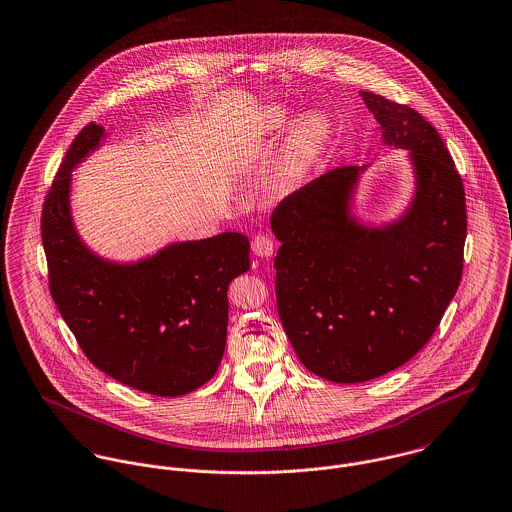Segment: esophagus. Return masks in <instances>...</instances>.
Here are the masks:
<instances>
[{"label": "esophagus", "instance_id": "1", "mask_svg": "<svg viewBox=\"0 0 512 512\" xmlns=\"http://www.w3.org/2000/svg\"><path fill=\"white\" fill-rule=\"evenodd\" d=\"M252 252L260 258H270L274 254V240L268 234H256L252 238Z\"/></svg>", "mask_w": 512, "mask_h": 512}]
</instances>
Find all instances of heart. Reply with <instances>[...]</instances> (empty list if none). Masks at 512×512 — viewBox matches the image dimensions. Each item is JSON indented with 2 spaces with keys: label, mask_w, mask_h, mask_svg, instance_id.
<instances>
[{
  "label": "heart",
  "mask_w": 512,
  "mask_h": 512,
  "mask_svg": "<svg viewBox=\"0 0 512 512\" xmlns=\"http://www.w3.org/2000/svg\"><path fill=\"white\" fill-rule=\"evenodd\" d=\"M291 115L283 107H266L258 111L242 129L233 148V162L240 168L250 166L262 152L264 144L276 139L289 125ZM330 139V125L325 115L309 111L299 117L283 142L276 189L281 195L295 191L317 166Z\"/></svg>",
  "instance_id": "1"
}]
</instances>
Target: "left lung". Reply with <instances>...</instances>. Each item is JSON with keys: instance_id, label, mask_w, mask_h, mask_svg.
Returning a JSON list of instances; mask_svg holds the SVG:
<instances>
[{"instance_id": "left-lung-1", "label": "left lung", "mask_w": 512, "mask_h": 512, "mask_svg": "<svg viewBox=\"0 0 512 512\" xmlns=\"http://www.w3.org/2000/svg\"><path fill=\"white\" fill-rule=\"evenodd\" d=\"M381 142L409 154L415 193L403 215L370 227L352 213L366 166H342L272 213L278 313L309 372L362 383L409 362L458 291L465 193L436 129L409 105L360 92Z\"/></svg>"}]
</instances>
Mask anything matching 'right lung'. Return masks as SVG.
Masks as SVG:
<instances>
[{
  "mask_svg": "<svg viewBox=\"0 0 512 512\" xmlns=\"http://www.w3.org/2000/svg\"><path fill=\"white\" fill-rule=\"evenodd\" d=\"M105 140L90 123L70 144L43 207L52 299L93 366L158 397L207 383L227 344V289L250 270L244 234L172 242L137 262H113L74 225L72 172Z\"/></svg>",
  "mask_w": 512,
  "mask_h": 512,
  "instance_id": "right-lung-1",
  "label": "right lung"
}]
</instances>
